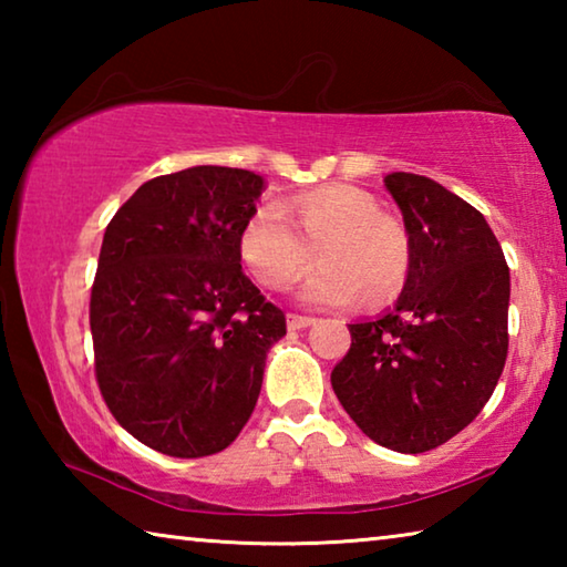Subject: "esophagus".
I'll return each instance as SVG.
<instances>
[{
	"label": "esophagus",
	"instance_id": "esophagus-1",
	"mask_svg": "<svg viewBox=\"0 0 567 567\" xmlns=\"http://www.w3.org/2000/svg\"><path fill=\"white\" fill-rule=\"evenodd\" d=\"M315 320L312 318H305V315H287V328L290 330H305L310 328Z\"/></svg>",
	"mask_w": 567,
	"mask_h": 567
}]
</instances>
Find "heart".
<instances>
[{"instance_id": "1", "label": "heart", "mask_w": 567, "mask_h": 567, "mask_svg": "<svg viewBox=\"0 0 567 567\" xmlns=\"http://www.w3.org/2000/svg\"><path fill=\"white\" fill-rule=\"evenodd\" d=\"M239 257L270 290H285L300 277L318 247L320 267L300 287V302L344 307L380 302L395 295L408 277V237L380 215L368 192L322 187L257 207L237 237Z\"/></svg>"}]
</instances>
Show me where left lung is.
<instances>
[{
  "instance_id": "left-lung-1",
  "label": "left lung",
  "mask_w": 567,
  "mask_h": 567,
  "mask_svg": "<svg viewBox=\"0 0 567 567\" xmlns=\"http://www.w3.org/2000/svg\"><path fill=\"white\" fill-rule=\"evenodd\" d=\"M410 265L380 318L348 324L352 344L332 390L364 435L427 453L477 417L507 358L511 270L491 225L435 179L392 172Z\"/></svg>"
}]
</instances>
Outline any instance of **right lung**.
<instances>
[{"instance_id": "obj_1", "label": "right lung", "mask_w": 567, "mask_h": 567, "mask_svg": "<svg viewBox=\"0 0 567 567\" xmlns=\"http://www.w3.org/2000/svg\"><path fill=\"white\" fill-rule=\"evenodd\" d=\"M265 179L197 165L155 177L104 229L92 285L94 370L114 420L172 457L239 435L285 315L243 272L237 237Z\"/></svg>"}]
</instances>
